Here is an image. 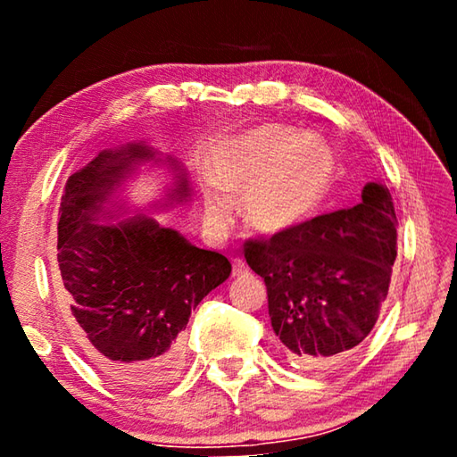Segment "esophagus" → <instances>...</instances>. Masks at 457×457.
<instances>
[{
	"label": "esophagus",
	"instance_id": "34e87169",
	"mask_svg": "<svg viewBox=\"0 0 457 457\" xmlns=\"http://www.w3.org/2000/svg\"><path fill=\"white\" fill-rule=\"evenodd\" d=\"M231 266H234V276H244V274H247V266H245L244 260L236 258L234 262H231Z\"/></svg>",
	"mask_w": 457,
	"mask_h": 457
}]
</instances>
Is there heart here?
<instances>
[{"mask_svg":"<svg viewBox=\"0 0 457 457\" xmlns=\"http://www.w3.org/2000/svg\"><path fill=\"white\" fill-rule=\"evenodd\" d=\"M207 173L213 187L205 193V210L215 226L229 218L225 193H244V220L262 234H284L320 205L335 175V157L319 135L264 125L215 146Z\"/></svg>","mask_w":457,"mask_h":457,"instance_id":"heart-1","label":"heart"}]
</instances>
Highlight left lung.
<instances>
[{
    "label": "left lung",
    "instance_id": "left-lung-1",
    "mask_svg": "<svg viewBox=\"0 0 457 457\" xmlns=\"http://www.w3.org/2000/svg\"><path fill=\"white\" fill-rule=\"evenodd\" d=\"M349 210L272 237L245 239L247 266L264 278L268 312L294 367L327 369L373 330L397 258L389 189L369 183Z\"/></svg>",
    "mask_w": 457,
    "mask_h": 457
}]
</instances>
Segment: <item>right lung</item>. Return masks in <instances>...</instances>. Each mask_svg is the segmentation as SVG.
Returning a JSON list of instances; mask_svg holds the SVG:
<instances>
[{
	"label": "right lung",
	"mask_w": 457,
	"mask_h": 457,
	"mask_svg": "<svg viewBox=\"0 0 457 457\" xmlns=\"http://www.w3.org/2000/svg\"><path fill=\"white\" fill-rule=\"evenodd\" d=\"M151 154L143 145L100 151L68 177L58 212L56 292L68 328L100 373L133 391L177 375L191 311L231 272L226 256L145 215L96 221L114 185ZM175 195H189L183 177Z\"/></svg>",
	"instance_id": "add662e5"
}]
</instances>
